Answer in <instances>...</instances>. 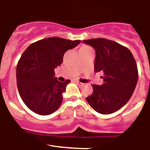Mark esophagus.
<instances>
[{
	"mask_svg": "<svg viewBox=\"0 0 150 150\" xmlns=\"http://www.w3.org/2000/svg\"><path fill=\"white\" fill-rule=\"evenodd\" d=\"M75 83H76L77 84H78V86H79V87H82V86H83V83H81V82L78 81H75Z\"/></svg>",
	"mask_w": 150,
	"mask_h": 150,
	"instance_id": "1",
	"label": "esophagus"
}]
</instances>
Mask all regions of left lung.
<instances>
[{
    "label": "left lung",
    "mask_w": 150,
    "mask_h": 150,
    "mask_svg": "<svg viewBox=\"0 0 150 150\" xmlns=\"http://www.w3.org/2000/svg\"><path fill=\"white\" fill-rule=\"evenodd\" d=\"M83 42L95 49L94 70L104 75V83L92 85L93 92L86 99L99 114L117 111L130 99L137 85L138 72L134 57L127 48L106 39H91Z\"/></svg>",
    "instance_id": "8db88e82"
}]
</instances>
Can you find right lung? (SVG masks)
I'll return each mask as SVG.
<instances>
[{"mask_svg": "<svg viewBox=\"0 0 150 150\" xmlns=\"http://www.w3.org/2000/svg\"><path fill=\"white\" fill-rule=\"evenodd\" d=\"M80 42L60 37L43 39L29 45L22 54L16 68L17 87L22 101L32 111L48 115L60 107L70 81H59L54 69L60 67L67 50Z\"/></svg>", "mask_w": 150, "mask_h": 150, "instance_id": "obj_1", "label": "right lung"}]
</instances>
